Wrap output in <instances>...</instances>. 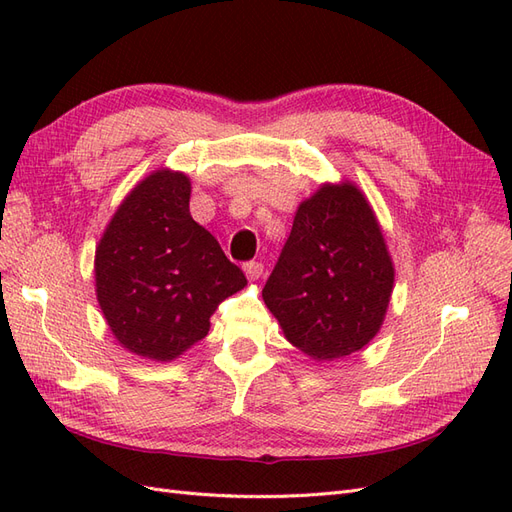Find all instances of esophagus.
Instances as JSON below:
<instances>
[{
  "instance_id": "34e87169",
  "label": "esophagus",
  "mask_w": 512,
  "mask_h": 512,
  "mask_svg": "<svg viewBox=\"0 0 512 512\" xmlns=\"http://www.w3.org/2000/svg\"><path fill=\"white\" fill-rule=\"evenodd\" d=\"M243 271L247 275V280L254 282V280H260L262 273H265V267H262V262L250 260V262H245V265H243Z\"/></svg>"
}]
</instances>
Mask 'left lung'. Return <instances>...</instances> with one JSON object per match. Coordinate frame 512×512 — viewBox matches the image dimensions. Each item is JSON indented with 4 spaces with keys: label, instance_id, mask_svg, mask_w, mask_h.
Instances as JSON below:
<instances>
[{
    "label": "left lung",
    "instance_id": "obj_1",
    "mask_svg": "<svg viewBox=\"0 0 512 512\" xmlns=\"http://www.w3.org/2000/svg\"><path fill=\"white\" fill-rule=\"evenodd\" d=\"M393 282V260L363 192L350 181L324 183L299 205L262 299L292 346L333 361L376 337Z\"/></svg>",
    "mask_w": 512,
    "mask_h": 512
}]
</instances>
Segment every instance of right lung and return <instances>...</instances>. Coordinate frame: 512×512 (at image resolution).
I'll list each match as a JSON object with an SVG mask.
<instances>
[{"label": "right lung", "instance_id": "right-lung-1", "mask_svg": "<svg viewBox=\"0 0 512 512\" xmlns=\"http://www.w3.org/2000/svg\"><path fill=\"white\" fill-rule=\"evenodd\" d=\"M192 183L156 170L126 196L96 247V294L117 342L173 361L209 333V318L247 280L190 215Z\"/></svg>", "mask_w": 512, "mask_h": 512}]
</instances>
